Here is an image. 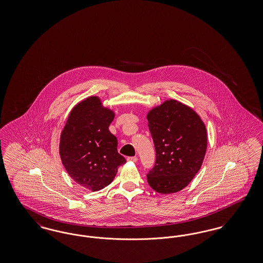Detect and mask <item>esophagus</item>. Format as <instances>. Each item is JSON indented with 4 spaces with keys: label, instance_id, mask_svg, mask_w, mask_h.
Segmentation results:
<instances>
[{
    "label": "esophagus",
    "instance_id": "34e87169",
    "mask_svg": "<svg viewBox=\"0 0 263 263\" xmlns=\"http://www.w3.org/2000/svg\"><path fill=\"white\" fill-rule=\"evenodd\" d=\"M127 161L128 162H133V163H136L138 161L137 157H128L127 158Z\"/></svg>",
    "mask_w": 263,
    "mask_h": 263
}]
</instances>
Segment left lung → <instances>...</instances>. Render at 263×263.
Masks as SVG:
<instances>
[{"label":"left lung","mask_w":263,"mask_h":263,"mask_svg":"<svg viewBox=\"0 0 263 263\" xmlns=\"http://www.w3.org/2000/svg\"><path fill=\"white\" fill-rule=\"evenodd\" d=\"M147 119L157 157L148 183L162 194L178 192L200 170L207 150L205 124L190 106L175 100L151 108Z\"/></svg>","instance_id":"8db88e82"}]
</instances>
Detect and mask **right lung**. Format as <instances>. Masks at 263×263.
Returning <instances> with one entry per match:
<instances>
[{
	"mask_svg": "<svg viewBox=\"0 0 263 263\" xmlns=\"http://www.w3.org/2000/svg\"><path fill=\"white\" fill-rule=\"evenodd\" d=\"M114 116L97 96L80 101L69 113L59 154L68 175L82 187L91 191L106 187L126 163L117 152V139L108 130Z\"/></svg>",
	"mask_w": 263,
	"mask_h": 263,
	"instance_id": "add662e5",
	"label": "right lung"
}]
</instances>
